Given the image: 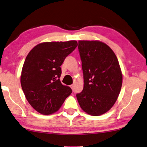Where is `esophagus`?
Masks as SVG:
<instances>
[{
    "instance_id": "obj_1",
    "label": "esophagus",
    "mask_w": 147,
    "mask_h": 147,
    "mask_svg": "<svg viewBox=\"0 0 147 147\" xmlns=\"http://www.w3.org/2000/svg\"><path fill=\"white\" fill-rule=\"evenodd\" d=\"M71 86V88H72V90H74V84H71V86Z\"/></svg>"
}]
</instances>
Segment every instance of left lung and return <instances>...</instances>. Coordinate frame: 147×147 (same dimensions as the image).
Segmentation results:
<instances>
[{
    "label": "left lung",
    "instance_id": "obj_1",
    "mask_svg": "<svg viewBox=\"0 0 147 147\" xmlns=\"http://www.w3.org/2000/svg\"><path fill=\"white\" fill-rule=\"evenodd\" d=\"M84 87L76 94L80 107L92 116L105 114L117 100L123 74L117 56L105 43L98 40H79Z\"/></svg>",
    "mask_w": 147,
    "mask_h": 147
}]
</instances>
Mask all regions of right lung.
Returning a JSON list of instances; mask_svg holds the SVG:
<instances>
[{
    "label": "right lung",
    "instance_id": "add662e5",
    "mask_svg": "<svg viewBox=\"0 0 147 147\" xmlns=\"http://www.w3.org/2000/svg\"><path fill=\"white\" fill-rule=\"evenodd\" d=\"M77 45L76 40L42 42L26 56L20 76L22 89L29 104L40 114L57 112L72 93L71 88L60 80L61 66Z\"/></svg>",
    "mask_w": 147,
    "mask_h": 147
}]
</instances>
